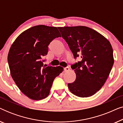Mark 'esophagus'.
Listing matches in <instances>:
<instances>
[{"label":"esophagus","instance_id":"esophagus-1","mask_svg":"<svg viewBox=\"0 0 123 123\" xmlns=\"http://www.w3.org/2000/svg\"><path fill=\"white\" fill-rule=\"evenodd\" d=\"M64 70H65V72L69 71V70H70V68H69V67H66V68H64Z\"/></svg>","mask_w":123,"mask_h":123}]
</instances>
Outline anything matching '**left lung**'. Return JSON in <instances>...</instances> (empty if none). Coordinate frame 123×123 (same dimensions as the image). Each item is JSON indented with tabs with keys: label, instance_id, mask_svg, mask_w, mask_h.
<instances>
[{
	"label": "left lung",
	"instance_id": "obj_1",
	"mask_svg": "<svg viewBox=\"0 0 123 123\" xmlns=\"http://www.w3.org/2000/svg\"><path fill=\"white\" fill-rule=\"evenodd\" d=\"M58 29L74 58H81L71 66L76 79L68 83V88L78 97L91 96L105 83L114 64L111 45L103 35L88 27H59Z\"/></svg>",
	"mask_w": 123,
	"mask_h": 123
}]
</instances>
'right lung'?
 <instances>
[{
    "instance_id": "right-lung-1",
    "label": "right lung",
    "mask_w": 123,
    "mask_h": 123,
    "mask_svg": "<svg viewBox=\"0 0 123 123\" xmlns=\"http://www.w3.org/2000/svg\"><path fill=\"white\" fill-rule=\"evenodd\" d=\"M61 35L56 27L38 25L18 36L11 45L8 62L13 80L22 93L33 100L49 95L55 77L63 70L60 66L43 67L41 58L47 55L48 45Z\"/></svg>"
}]
</instances>
